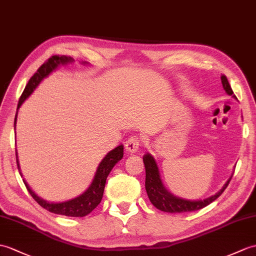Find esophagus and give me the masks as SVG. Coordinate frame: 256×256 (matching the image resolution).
<instances>
[{
	"label": "esophagus",
	"instance_id": "1",
	"mask_svg": "<svg viewBox=\"0 0 256 256\" xmlns=\"http://www.w3.org/2000/svg\"><path fill=\"white\" fill-rule=\"evenodd\" d=\"M140 144H142L140 138H138V136H130L126 142V150L130 154L136 152L138 150Z\"/></svg>",
	"mask_w": 256,
	"mask_h": 256
}]
</instances>
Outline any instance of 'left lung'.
Wrapping results in <instances>:
<instances>
[{"instance_id": "obj_1", "label": "left lung", "mask_w": 256, "mask_h": 256, "mask_svg": "<svg viewBox=\"0 0 256 256\" xmlns=\"http://www.w3.org/2000/svg\"><path fill=\"white\" fill-rule=\"evenodd\" d=\"M220 78H222V87L226 90V92L230 94V96H232L234 92L229 85L227 77H226V75H222ZM142 162H144L145 170H146L145 188H146L148 198H150L152 204L155 206L156 208L166 212H194V210H198L200 208H204L205 206L210 205L212 202L218 198L219 196L222 194L226 188L228 186L231 178H232V176L230 178L220 191L216 193L215 195L210 196V198H206L204 200H188L176 198V196L172 195L164 188L162 180H160L157 164L150 154L144 155V157H142Z\"/></svg>"}]
</instances>
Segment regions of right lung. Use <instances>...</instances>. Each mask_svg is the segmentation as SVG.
Wrapping results in <instances>:
<instances>
[{
  "mask_svg": "<svg viewBox=\"0 0 256 256\" xmlns=\"http://www.w3.org/2000/svg\"><path fill=\"white\" fill-rule=\"evenodd\" d=\"M72 61L73 58L66 56H53L50 58H48V60L37 70V72L32 75V78L29 80L28 84L26 85V88L24 89V92L20 98L17 110L20 109V106H22L24 101L30 96V94L34 92V89L39 85V82L42 80L44 77L49 75L52 70H54L58 68V65L66 64ZM15 124H16V116H15L14 126ZM122 157H123V145L118 146L116 148H114V150H112L110 152L106 154V156L102 159V162H100L96 172V176H94L92 183L90 184V186L87 188V191H85L82 195H80L78 198H75L68 202H63V203H49V202H46L44 200L38 198V196L32 191L30 188L27 186V183L25 181H24V183H25L28 192L30 193L34 200L37 202L41 207H44V210H49L53 214H56V215H63V216H70V217H84L96 208L101 202V200H102L106 176H109L112 168L114 167V164L118 162H120ZM16 162H17V167L20 169L18 159H17V152H16Z\"/></svg>",
  "mask_w": 256,
  "mask_h": 256,
  "instance_id": "add662e5",
  "label": "right lung"
}]
</instances>
